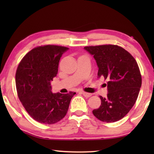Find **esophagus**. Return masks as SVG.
<instances>
[{
  "label": "esophagus",
  "mask_w": 154,
  "mask_h": 154,
  "mask_svg": "<svg viewBox=\"0 0 154 154\" xmlns=\"http://www.w3.org/2000/svg\"><path fill=\"white\" fill-rule=\"evenodd\" d=\"M81 93L82 94L85 96V97H90L91 96H92V94L90 93H88V92H81Z\"/></svg>",
  "instance_id": "obj_1"
}]
</instances>
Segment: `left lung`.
Listing matches in <instances>:
<instances>
[{"instance_id": "1", "label": "left lung", "mask_w": 154, "mask_h": 154, "mask_svg": "<svg viewBox=\"0 0 154 154\" xmlns=\"http://www.w3.org/2000/svg\"><path fill=\"white\" fill-rule=\"evenodd\" d=\"M98 67V77L107 79V97L92 113L99 120L117 122L128 113L136 102L141 87V75L137 62L121 47L104 45L85 47Z\"/></svg>"}]
</instances>
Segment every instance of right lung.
Here are the masks:
<instances>
[{
	"mask_svg": "<svg viewBox=\"0 0 154 154\" xmlns=\"http://www.w3.org/2000/svg\"><path fill=\"white\" fill-rule=\"evenodd\" d=\"M65 47L45 45L33 49L18 65L15 74L17 95L28 113L38 122L52 124L64 118L75 94L52 93L51 82L58 71Z\"/></svg>",
	"mask_w": 154,
	"mask_h": 154,
	"instance_id": "1",
	"label": "right lung"
}]
</instances>
